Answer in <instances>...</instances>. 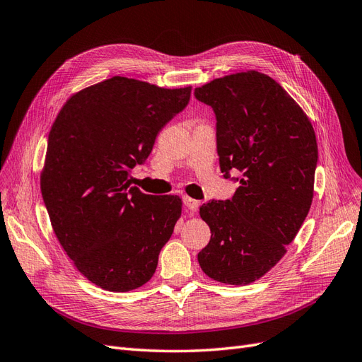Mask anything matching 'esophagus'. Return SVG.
I'll return each instance as SVG.
<instances>
[{"mask_svg":"<svg viewBox=\"0 0 362 362\" xmlns=\"http://www.w3.org/2000/svg\"><path fill=\"white\" fill-rule=\"evenodd\" d=\"M183 204H185L186 207H188L192 213L197 211L198 207H199V202H197V199H194V198H191V197H183Z\"/></svg>","mask_w":362,"mask_h":362,"instance_id":"esophagus-1","label":"esophagus"}]
</instances>
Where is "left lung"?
I'll return each instance as SVG.
<instances>
[{
    "label": "left lung",
    "instance_id": "obj_1",
    "mask_svg": "<svg viewBox=\"0 0 362 362\" xmlns=\"http://www.w3.org/2000/svg\"><path fill=\"white\" fill-rule=\"evenodd\" d=\"M194 95L215 113L223 177L240 182L231 199L199 209L211 237L198 262L218 282L246 285L282 259L310 210L316 136L301 107L258 71L215 78Z\"/></svg>",
    "mask_w": 362,
    "mask_h": 362
}]
</instances>
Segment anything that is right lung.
<instances>
[{"label":"right lung","instance_id":"right-lung-1","mask_svg":"<svg viewBox=\"0 0 362 362\" xmlns=\"http://www.w3.org/2000/svg\"><path fill=\"white\" fill-rule=\"evenodd\" d=\"M189 100L191 88L115 76L73 95L49 132L40 185L53 231L103 289L127 292L151 280L180 218L177 195H147L129 185V173Z\"/></svg>","mask_w":362,"mask_h":362}]
</instances>
